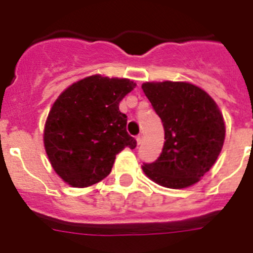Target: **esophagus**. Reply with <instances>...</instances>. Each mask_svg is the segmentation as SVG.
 I'll return each mask as SVG.
<instances>
[{
  "label": "esophagus",
  "instance_id": "34e87169",
  "mask_svg": "<svg viewBox=\"0 0 253 253\" xmlns=\"http://www.w3.org/2000/svg\"><path fill=\"white\" fill-rule=\"evenodd\" d=\"M143 142V135L142 134H139V135H137V143L138 144H142Z\"/></svg>",
  "mask_w": 253,
  "mask_h": 253
}]
</instances>
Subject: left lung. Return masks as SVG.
I'll return each mask as SVG.
<instances>
[{"label":"left lung","mask_w":253,"mask_h":253,"mask_svg":"<svg viewBox=\"0 0 253 253\" xmlns=\"http://www.w3.org/2000/svg\"><path fill=\"white\" fill-rule=\"evenodd\" d=\"M142 88L162 120L166 139L160 157L143 163V171L169 189L196 184L213 167L224 143L225 125L218 105L187 82H146Z\"/></svg>","instance_id":"1"}]
</instances>
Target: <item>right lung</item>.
Masks as SVG:
<instances>
[{"instance_id": "1", "label": "right lung", "mask_w": 253, "mask_h": 253, "mask_svg": "<svg viewBox=\"0 0 253 253\" xmlns=\"http://www.w3.org/2000/svg\"><path fill=\"white\" fill-rule=\"evenodd\" d=\"M135 87L126 78L90 76L69 86L51 106L44 128V147L64 182L87 187L104 180L116 154L137 140L126 131L119 104Z\"/></svg>"}]
</instances>
